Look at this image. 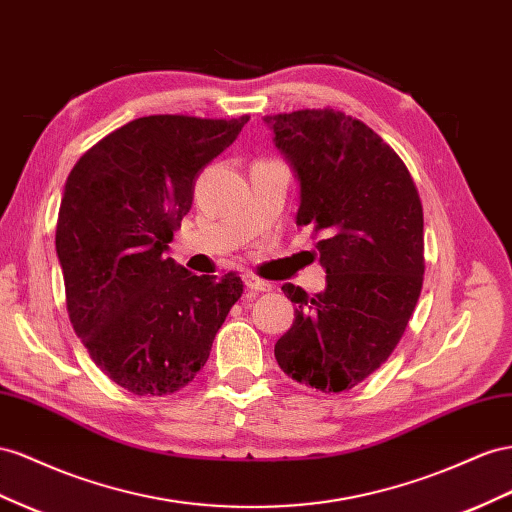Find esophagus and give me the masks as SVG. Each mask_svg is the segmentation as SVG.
Returning <instances> with one entry per match:
<instances>
[{
    "instance_id": "1",
    "label": "esophagus",
    "mask_w": 512,
    "mask_h": 512,
    "mask_svg": "<svg viewBox=\"0 0 512 512\" xmlns=\"http://www.w3.org/2000/svg\"><path fill=\"white\" fill-rule=\"evenodd\" d=\"M243 280H245V286H247V288L258 290V293H267V290H271V288H273V284H271V282L256 278L254 273H245V278H243Z\"/></svg>"
}]
</instances>
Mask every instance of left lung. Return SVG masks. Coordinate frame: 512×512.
Segmentation results:
<instances>
[{"label": "left lung", "mask_w": 512, "mask_h": 512, "mask_svg": "<svg viewBox=\"0 0 512 512\" xmlns=\"http://www.w3.org/2000/svg\"><path fill=\"white\" fill-rule=\"evenodd\" d=\"M299 181L297 226L316 243L327 286L316 295L284 284L295 321L275 342L290 379L351 390L392 355L424 280V215L413 178L362 120L336 109L265 116Z\"/></svg>", "instance_id": "obj_1"}]
</instances>
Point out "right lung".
Listing matches in <instances>:
<instances>
[{"mask_svg":"<svg viewBox=\"0 0 512 512\" xmlns=\"http://www.w3.org/2000/svg\"><path fill=\"white\" fill-rule=\"evenodd\" d=\"M247 120L137 118L94 144L66 178L55 252L68 319L92 362L137 396L191 383L243 293L237 273L193 275L163 254L196 178Z\"/></svg>","mask_w":512,"mask_h":512,"instance_id":"obj_1","label":"right lung"}]
</instances>
